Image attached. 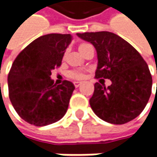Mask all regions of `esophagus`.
Returning a JSON list of instances; mask_svg holds the SVG:
<instances>
[{
	"instance_id": "1",
	"label": "esophagus",
	"mask_w": 157,
	"mask_h": 157,
	"mask_svg": "<svg viewBox=\"0 0 157 157\" xmlns=\"http://www.w3.org/2000/svg\"><path fill=\"white\" fill-rule=\"evenodd\" d=\"M73 85H74V86H75V87H78V86L81 85V82H79V81L73 82Z\"/></svg>"
}]
</instances>
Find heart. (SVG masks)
<instances>
[{
	"instance_id": "heart-1",
	"label": "heart",
	"mask_w": 157,
	"mask_h": 157,
	"mask_svg": "<svg viewBox=\"0 0 157 157\" xmlns=\"http://www.w3.org/2000/svg\"><path fill=\"white\" fill-rule=\"evenodd\" d=\"M88 44H87V43H82V44H80L79 46H78L79 51H81L84 47H86V46L88 45ZM69 77L70 78H74V79H82V78H84V77H85V71H82V70L71 71L69 73Z\"/></svg>"
}]
</instances>
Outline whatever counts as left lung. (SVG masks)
Instances as JSON below:
<instances>
[{"instance_id": "left-lung-1", "label": "left lung", "mask_w": 157, "mask_h": 157, "mask_svg": "<svg viewBox=\"0 0 157 157\" xmlns=\"http://www.w3.org/2000/svg\"><path fill=\"white\" fill-rule=\"evenodd\" d=\"M90 42L98 55L96 78H108L112 85L96 83L90 105L101 120L125 124L136 118L148 103L152 77L141 54L126 40L108 31L77 33Z\"/></svg>"}]
</instances>
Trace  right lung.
I'll return each mask as SVG.
<instances>
[{
	"mask_svg": "<svg viewBox=\"0 0 157 157\" xmlns=\"http://www.w3.org/2000/svg\"><path fill=\"white\" fill-rule=\"evenodd\" d=\"M72 40L70 34L42 36L15 57L8 76L9 100L18 115L36 127L57 122L67 111L74 85H55L52 71L58 68Z\"/></svg>",
	"mask_w": 157,
	"mask_h": 157,
	"instance_id": "1",
	"label": "right lung"
}]
</instances>
